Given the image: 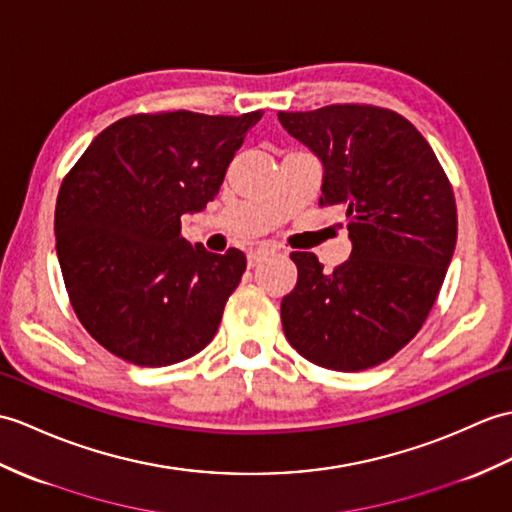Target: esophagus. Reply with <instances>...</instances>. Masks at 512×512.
<instances>
[{
	"mask_svg": "<svg viewBox=\"0 0 512 512\" xmlns=\"http://www.w3.org/2000/svg\"><path fill=\"white\" fill-rule=\"evenodd\" d=\"M270 255H275V248H270V246H257V248H253L251 253H248V266L255 268V266H259L261 261H264L266 257H270Z\"/></svg>",
	"mask_w": 512,
	"mask_h": 512,
	"instance_id": "34e87169",
	"label": "esophagus"
}]
</instances>
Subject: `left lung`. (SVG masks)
Here are the masks:
<instances>
[{"instance_id": "1", "label": "left lung", "mask_w": 512, "mask_h": 512, "mask_svg": "<svg viewBox=\"0 0 512 512\" xmlns=\"http://www.w3.org/2000/svg\"><path fill=\"white\" fill-rule=\"evenodd\" d=\"M279 122L323 161L320 207L344 211L353 244L331 272L314 253L290 255L299 281L281 301L283 334L312 364L373 368L432 312L456 248L454 189L425 137L390 109L329 104Z\"/></svg>"}]
</instances>
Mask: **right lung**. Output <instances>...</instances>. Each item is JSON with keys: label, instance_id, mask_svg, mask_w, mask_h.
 I'll use <instances>...</instances> for the list:
<instances>
[{"label": "right lung", "instance_id": "right-lung-1", "mask_svg": "<svg viewBox=\"0 0 512 512\" xmlns=\"http://www.w3.org/2000/svg\"><path fill=\"white\" fill-rule=\"evenodd\" d=\"M261 115H128L104 128L63 178L54 235L69 303L117 358L170 366L216 336L246 257L189 244L181 216L216 198Z\"/></svg>", "mask_w": 512, "mask_h": 512}]
</instances>
